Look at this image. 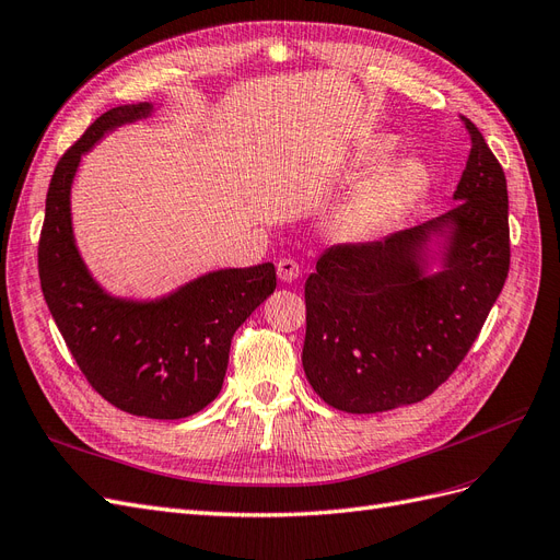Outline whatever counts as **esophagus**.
Wrapping results in <instances>:
<instances>
[{
  "label": "esophagus",
  "instance_id": "1",
  "mask_svg": "<svg viewBox=\"0 0 560 560\" xmlns=\"http://www.w3.org/2000/svg\"><path fill=\"white\" fill-rule=\"evenodd\" d=\"M299 273H301V268L294 259H280L278 261V278L282 282H294L299 278Z\"/></svg>",
  "mask_w": 560,
  "mask_h": 560
}]
</instances>
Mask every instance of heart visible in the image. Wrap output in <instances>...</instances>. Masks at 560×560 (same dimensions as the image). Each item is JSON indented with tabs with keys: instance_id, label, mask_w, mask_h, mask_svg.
<instances>
[{
	"instance_id": "heart-1",
	"label": "heart",
	"mask_w": 560,
	"mask_h": 560,
	"mask_svg": "<svg viewBox=\"0 0 560 560\" xmlns=\"http://www.w3.org/2000/svg\"><path fill=\"white\" fill-rule=\"evenodd\" d=\"M397 151L395 135H376L358 156L369 165L393 156ZM425 167L416 159H399L360 182L343 198L331 217V231L343 243H364L395 226L425 189Z\"/></svg>"
}]
</instances>
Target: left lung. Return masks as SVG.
I'll list each match as a JSON object with an SVG mask.
<instances>
[{"label":"left lung","mask_w":560,"mask_h":560,"mask_svg":"<svg viewBox=\"0 0 560 560\" xmlns=\"http://www.w3.org/2000/svg\"><path fill=\"white\" fill-rule=\"evenodd\" d=\"M471 140L455 208L378 243L336 245L306 280L303 371L346 413L422 401L465 360L510 270L502 165Z\"/></svg>","instance_id":"8db88e82"}]
</instances>
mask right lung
Wrapping results in <instances>:
<instances>
[{
	"mask_svg": "<svg viewBox=\"0 0 560 560\" xmlns=\"http://www.w3.org/2000/svg\"><path fill=\"white\" fill-rule=\"evenodd\" d=\"M121 105L95 118L56 165L39 241L42 292L83 376L116 409L177 420L206 409L224 385L231 338L276 290V266L217 268L156 299L114 296L83 261L72 184L83 154L116 128L154 114Z\"/></svg>",
	"mask_w": 560,
	"mask_h": 560,
	"instance_id": "right-lung-1",
	"label": "right lung"
}]
</instances>
